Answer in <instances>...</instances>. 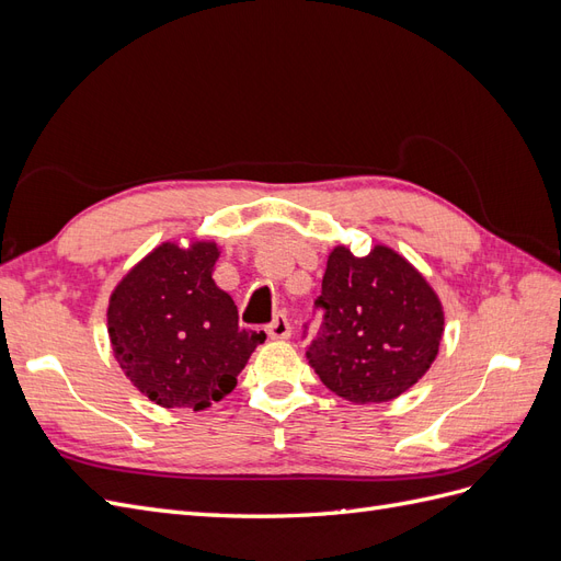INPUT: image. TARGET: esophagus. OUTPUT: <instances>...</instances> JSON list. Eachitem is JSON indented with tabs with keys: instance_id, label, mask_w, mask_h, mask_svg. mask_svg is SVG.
<instances>
[{
	"instance_id": "esophagus-1",
	"label": "esophagus",
	"mask_w": 561,
	"mask_h": 561,
	"mask_svg": "<svg viewBox=\"0 0 561 561\" xmlns=\"http://www.w3.org/2000/svg\"><path fill=\"white\" fill-rule=\"evenodd\" d=\"M266 334L271 339H278V342H283V339H290L293 336V322L287 316H276L274 320H271V325L266 328Z\"/></svg>"
}]
</instances>
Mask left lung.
Instances as JSON below:
<instances>
[{"label":"left lung","instance_id":"1","mask_svg":"<svg viewBox=\"0 0 561 561\" xmlns=\"http://www.w3.org/2000/svg\"><path fill=\"white\" fill-rule=\"evenodd\" d=\"M316 307L325 311L307 358L332 393L355 404L410 390L437 358L443 301L421 271L388 245L365 257L336 245Z\"/></svg>","mask_w":561,"mask_h":561}]
</instances>
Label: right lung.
Masks as SVG:
<instances>
[{"mask_svg":"<svg viewBox=\"0 0 561 561\" xmlns=\"http://www.w3.org/2000/svg\"><path fill=\"white\" fill-rule=\"evenodd\" d=\"M213 241L157 245L116 283L107 307L114 358L133 386L165 410H208L236 388V377L264 332L239 328V309L213 280Z\"/></svg>","mask_w":561,"mask_h":561,"instance_id":"right-lung-1","label":"right lung"}]
</instances>
